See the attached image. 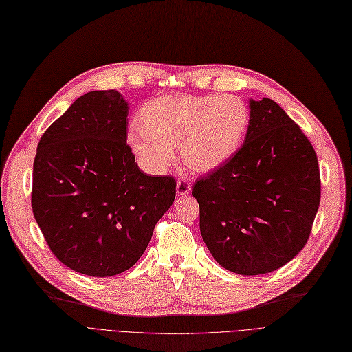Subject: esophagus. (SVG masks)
Instances as JSON below:
<instances>
[{"label": "esophagus", "instance_id": "esophagus-1", "mask_svg": "<svg viewBox=\"0 0 352 352\" xmlns=\"http://www.w3.org/2000/svg\"><path fill=\"white\" fill-rule=\"evenodd\" d=\"M191 192V182L187 178H179L177 181V194L186 197Z\"/></svg>", "mask_w": 352, "mask_h": 352}]
</instances>
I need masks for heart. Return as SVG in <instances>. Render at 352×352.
<instances>
[{
	"label": "heart",
	"mask_w": 352,
	"mask_h": 352,
	"mask_svg": "<svg viewBox=\"0 0 352 352\" xmlns=\"http://www.w3.org/2000/svg\"><path fill=\"white\" fill-rule=\"evenodd\" d=\"M141 128L128 133L129 150L151 174L168 170L179 146L182 162L195 173H210L228 162L245 141L248 105L234 96H173L148 101Z\"/></svg>",
	"instance_id": "heart-1"
}]
</instances>
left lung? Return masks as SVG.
I'll list each match as a JSON object with an SVG mask.
<instances>
[{
	"mask_svg": "<svg viewBox=\"0 0 352 352\" xmlns=\"http://www.w3.org/2000/svg\"><path fill=\"white\" fill-rule=\"evenodd\" d=\"M243 146L199 177L192 195L215 261L241 275L289 263L307 244L321 199L317 154L301 128L270 98L250 101Z\"/></svg>",
	"mask_w": 352,
	"mask_h": 352,
	"instance_id": "8db88e82",
	"label": "left lung"
}]
</instances>
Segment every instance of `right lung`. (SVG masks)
I'll list each match as a JSON object with an SVG mask.
<instances>
[{
	"mask_svg": "<svg viewBox=\"0 0 352 352\" xmlns=\"http://www.w3.org/2000/svg\"><path fill=\"white\" fill-rule=\"evenodd\" d=\"M128 104L118 91L80 97L43 134L31 206L52 254L68 268L113 276L144 254L173 206L171 175H146L126 144Z\"/></svg>",
	"mask_w": 352,
	"mask_h": 352,
	"instance_id": "obj_1",
	"label": "right lung"
}]
</instances>
